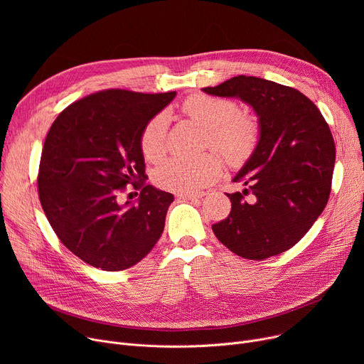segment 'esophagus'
I'll return each mask as SVG.
<instances>
[{
    "mask_svg": "<svg viewBox=\"0 0 364 364\" xmlns=\"http://www.w3.org/2000/svg\"><path fill=\"white\" fill-rule=\"evenodd\" d=\"M203 195L202 193H199V195H190V193H180V195H177V198H180V199H183V200H199L200 198H202Z\"/></svg>",
    "mask_w": 364,
    "mask_h": 364,
    "instance_id": "esophagus-1",
    "label": "esophagus"
}]
</instances>
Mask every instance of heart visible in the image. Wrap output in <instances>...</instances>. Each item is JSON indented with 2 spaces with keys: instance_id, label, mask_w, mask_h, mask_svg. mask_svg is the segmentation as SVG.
<instances>
[{
  "instance_id": "b5f03b06",
  "label": "heart",
  "mask_w": 364,
  "mask_h": 364,
  "mask_svg": "<svg viewBox=\"0 0 364 364\" xmlns=\"http://www.w3.org/2000/svg\"><path fill=\"white\" fill-rule=\"evenodd\" d=\"M183 113L199 124L205 134V147H213L232 166H242L252 158L259 140L261 125L251 113L242 112L230 99L195 94L183 106ZM169 118L165 112L155 114L140 134V149L146 161L158 162L166 153ZM223 172L217 153H205L195 159L172 158L155 171L158 187L174 193H198L213 184Z\"/></svg>"
}]
</instances>
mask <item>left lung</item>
Returning a JSON list of instances; mask_svg holds the SVG:
<instances>
[{"label": "left lung", "mask_w": 364, "mask_h": 364, "mask_svg": "<svg viewBox=\"0 0 364 364\" xmlns=\"http://www.w3.org/2000/svg\"><path fill=\"white\" fill-rule=\"evenodd\" d=\"M203 91L251 105L261 125L255 153L235 177L246 188L227 193L232 211L213 224L217 239L246 259L291 250L329 200L336 151L326 119L301 91L257 76H233Z\"/></svg>", "instance_id": "obj_1"}]
</instances>
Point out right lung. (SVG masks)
Instances as JSON below:
<instances>
[{
	"label": "right lung",
	"instance_id": "1",
	"mask_svg": "<svg viewBox=\"0 0 364 364\" xmlns=\"http://www.w3.org/2000/svg\"><path fill=\"white\" fill-rule=\"evenodd\" d=\"M174 97L103 90L69 105L47 134L36 178L41 206L60 242L95 269H129L164 232L174 196L143 180L140 134ZM128 183L141 198L121 205Z\"/></svg>",
	"mask_w": 364,
	"mask_h": 364
}]
</instances>
